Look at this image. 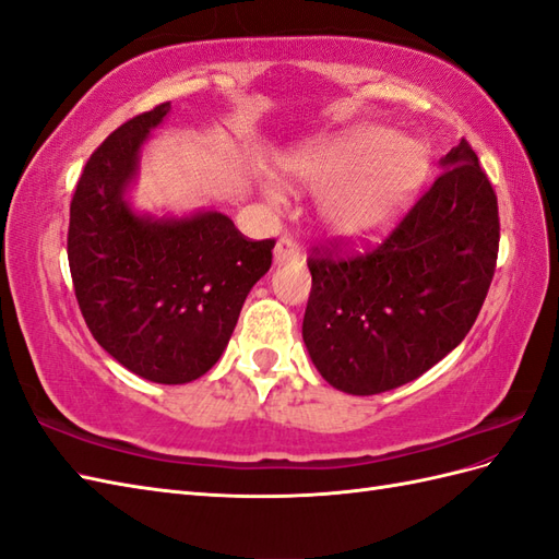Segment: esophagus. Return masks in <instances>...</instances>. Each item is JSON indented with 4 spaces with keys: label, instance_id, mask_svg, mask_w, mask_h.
I'll return each instance as SVG.
<instances>
[{
    "label": "esophagus",
    "instance_id": "obj_1",
    "mask_svg": "<svg viewBox=\"0 0 559 559\" xmlns=\"http://www.w3.org/2000/svg\"><path fill=\"white\" fill-rule=\"evenodd\" d=\"M300 259V249L295 245L290 237H281L273 247V264H286V261H298Z\"/></svg>",
    "mask_w": 559,
    "mask_h": 559
}]
</instances>
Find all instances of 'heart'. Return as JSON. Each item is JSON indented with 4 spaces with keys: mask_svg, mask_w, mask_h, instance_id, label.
<instances>
[{
    "mask_svg": "<svg viewBox=\"0 0 559 559\" xmlns=\"http://www.w3.org/2000/svg\"><path fill=\"white\" fill-rule=\"evenodd\" d=\"M278 175L298 192H322L317 218L326 237L362 247L382 240L408 211L427 177V156L394 129L362 124L290 148Z\"/></svg>",
    "mask_w": 559,
    "mask_h": 559,
    "instance_id": "1",
    "label": "heart"
}]
</instances>
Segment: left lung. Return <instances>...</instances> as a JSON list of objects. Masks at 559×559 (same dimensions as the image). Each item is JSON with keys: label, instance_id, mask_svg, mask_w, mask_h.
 I'll use <instances>...</instances> for the list:
<instances>
[{"label": "left lung", "instance_id": "1", "mask_svg": "<svg viewBox=\"0 0 559 559\" xmlns=\"http://www.w3.org/2000/svg\"><path fill=\"white\" fill-rule=\"evenodd\" d=\"M386 240L367 254H317L302 319L307 353L353 396L408 384L466 338L495 276L497 197L466 139Z\"/></svg>", "mask_w": 559, "mask_h": 559}]
</instances>
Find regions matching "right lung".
Instances as JSON below:
<instances>
[{
    "label": "right lung",
    "mask_w": 559,
    "mask_h": 559,
    "mask_svg": "<svg viewBox=\"0 0 559 559\" xmlns=\"http://www.w3.org/2000/svg\"><path fill=\"white\" fill-rule=\"evenodd\" d=\"M170 103L134 117L83 168L69 209L71 281L93 338L129 372L187 384L218 362L242 305L271 266L221 211H136L129 192L141 148Z\"/></svg>",
    "instance_id": "right-lung-1"
}]
</instances>
